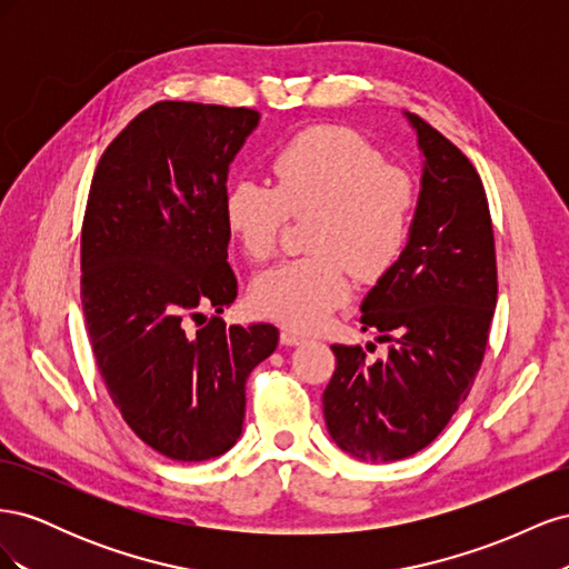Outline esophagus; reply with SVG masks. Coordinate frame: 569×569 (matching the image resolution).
<instances>
[{"mask_svg":"<svg viewBox=\"0 0 569 569\" xmlns=\"http://www.w3.org/2000/svg\"><path fill=\"white\" fill-rule=\"evenodd\" d=\"M280 341L284 343V347H299V343H303L306 341V337L301 335V332H295V330H284L280 332Z\"/></svg>","mask_w":569,"mask_h":569,"instance_id":"esophagus-1","label":"esophagus"}]
</instances>
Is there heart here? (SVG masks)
<instances>
[{"label": "heart", "mask_w": 569, "mask_h": 569, "mask_svg": "<svg viewBox=\"0 0 569 569\" xmlns=\"http://www.w3.org/2000/svg\"><path fill=\"white\" fill-rule=\"evenodd\" d=\"M274 187L253 178L234 180L222 216L251 261L278 251L289 216L311 213L308 249L258 274L251 284L256 313L291 330L311 332L351 297L349 268L358 278L385 272L410 232L418 187L408 170L385 163L363 134L316 126L272 153Z\"/></svg>", "instance_id": "1"}]
</instances>
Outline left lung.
<instances>
[{
    "instance_id": "left-lung-1",
    "label": "left lung",
    "mask_w": 569,
    "mask_h": 569,
    "mask_svg": "<svg viewBox=\"0 0 569 569\" xmlns=\"http://www.w3.org/2000/svg\"><path fill=\"white\" fill-rule=\"evenodd\" d=\"M425 157L408 244L360 306L363 330L391 341L366 360L335 343L322 393L325 422L341 451L391 462L422 451L468 399L496 308V249L485 184L468 157L408 113Z\"/></svg>"
}]
</instances>
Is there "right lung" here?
<instances>
[{
  "instance_id": "obj_1",
  "label": "right lung",
  "mask_w": 569,
  "mask_h": 569,
  "mask_svg": "<svg viewBox=\"0 0 569 569\" xmlns=\"http://www.w3.org/2000/svg\"><path fill=\"white\" fill-rule=\"evenodd\" d=\"M261 113L159 101L101 153L80 237V299L113 406L170 460L222 456L242 435L249 372L278 347V327L201 308L237 299L222 216L228 170Z\"/></svg>"
}]
</instances>
